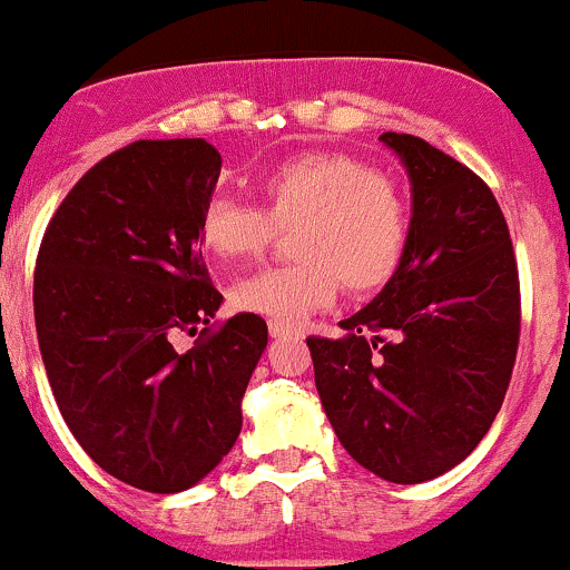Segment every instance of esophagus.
Listing matches in <instances>:
<instances>
[{"mask_svg": "<svg viewBox=\"0 0 570 570\" xmlns=\"http://www.w3.org/2000/svg\"><path fill=\"white\" fill-rule=\"evenodd\" d=\"M268 332H272V337H291V334H298V328L291 324H277V321H272V324H268Z\"/></svg>", "mask_w": 570, "mask_h": 570, "instance_id": "obj_1", "label": "esophagus"}]
</instances>
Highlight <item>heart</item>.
I'll list each match as a JSON object with an SVG mask.
<instances>
[{"mask_svg": "<svg viewBox=\"0 0 570 570\" xmlns=\"http://www.w3.org/2000/svg\"><path fill=\"white\" fill-rule=\"evenodd\" d=\"M261 208L219 195L199 216V244L214 261L257 255L274 230H293L296 266L252 274L233 287L238 309L293 324L332 307L340 283L379 291L397 272L409 242V205L397 184L340 154H304L257 175Z\"/></svg>", "mask_w": 570, "mask_h": 570, "instance_id": "obj_1", "label": "heart"}]
</instances>
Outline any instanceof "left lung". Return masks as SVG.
Wrapping results in <instances>:
<instances>
[{
  "instance_id": "8db88e82",
  "label": "left lung",
  "mask_w": 570,
  "mask_h": 570,
  "mask_svg": "<svg viewBox=\"0 0 570 570\" xmlns=\"http://www.w3.org/2000/svg\"><path fill=\"white\" fill-rule=\"evenodd\" d=\"M379 139L412 184L406 252L373 302L340 321L343 337L307 345L340 444L381 480L414 485L459 466L502 409L519 272L500 205L472 169L412 134Z\"/></svg>"
}]
</instances>
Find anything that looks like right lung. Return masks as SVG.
Listing matches in <instances>:
<instances>
[{
    "mask_svg": "<svg viewBox=\"0 0 570 570\" xmlns=\"http://www.w3.org/2000/svg\"><path fill=\"white\" fill-rule=\"evenodd\" d=\"M222 156L205 139H139L62 199L35 266V326L62 420L111 478L191 489L242 433L246 384L268 343L261 315L199 332L222 307L199 216Z\"/></svg>",
    "mask_w": 570,
    "mask_h": 570,
    "instance_id": "1",
    "label": "right lung"
}]
</instances>
